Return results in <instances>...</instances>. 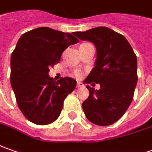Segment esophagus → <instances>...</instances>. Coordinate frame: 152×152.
Here are the masks:
<instances>
[{"label":"esophagus","mask_w":152,"mask_h":152,"mask_svg":"<svg viewBox=\"0 0 152 152\" xmlns=\"http://www.w3.org/2000/svg\"><path fill=\"white\" fill-rule=\"evenodd\" d=\"M77 87H78V88H81V87H83V84L82 83L78 82V83H77Z\"/></svg>","instance_id":"34e87169"}]
</instances>
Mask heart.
<instances>
[{
	"label": "heart",
	"instance_id": "b5f03b06",
	"mask_svg": "<svg viewBox=\"0 0 152 152\" xmlns=\"http://www.w3.org/2000/svg\"><path fill=\"white\" fill-rule=\"evenodd\" d=\"M74 75L76 78H81L83 76V72L81 70H76V71H74Z\"/></svg>",
	"mask_w": 152,
	"mask_h": 152
}]
</instances>
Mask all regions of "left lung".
<instances>
[{
	"mask_svg": "<svg viewBox=\"0 0 152 152\" xmlns=\"http://www.w3.org/2000/svg\"><path fill=\"white\" fill-rule=\"evenodd\" d=\"M82 40L94 43L97 49L95 67L86 83L100 84V89L87 85L89 96L83 110L90 122L109 126L126 113L133 99L137 83V58L126 39L107 27L74 32Z\"/></svg>",
	"mask_w": 152,
	"mask_h": 152,
	"instance_id": "left-lung-1",
	"label": "left lung"
}]
</instances>
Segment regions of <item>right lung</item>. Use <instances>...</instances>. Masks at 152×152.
I'll use <instances>...</instances> for the list:
<instances>
[{"label": "right lung", "instance_id": "add662e5", "mask_svg": "<svg viewBox=\"0 0 152 152\" xmlns=\"http://www.w3.org/2000/svg\"><path fill=\"white\" fill-rule=\"evenodd\" d=\"M78 39L69 33L39 27L23 34L11 54L10 83L23 115L37 125H48L59 117L64 101L76 87L70 77L55 82L49 68Z\"/></svg>", "mask_w": 152, "mask_h": 152}]
</instances>
